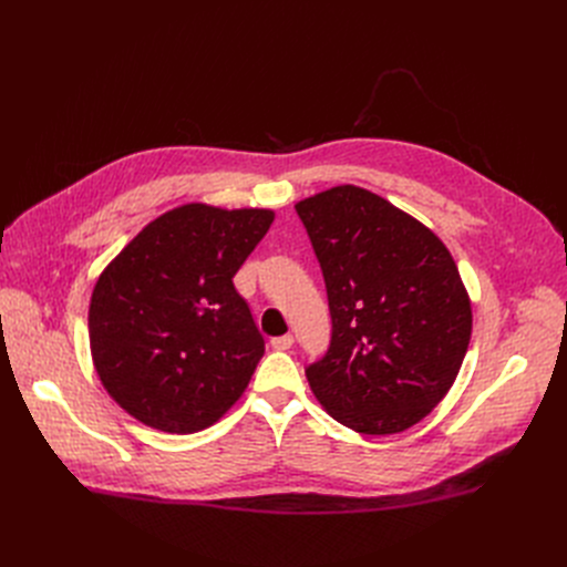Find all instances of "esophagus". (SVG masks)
<instances>
[{
  "label": "esophagus",
  "mask_w": 567,
  "mask_h": 567,
  "mask_svg": "<svg viewBox=\"0 0 567 567\" xmlns=\"http://www.w3.org/2000/svg\"><path fill=\"white\" fill-rule=\"evenodd\" d=\"M291 344H293V336H289V333L271 340V347L278 349V351H287V349H291Z\"/></svg>",
  "instance_id": "esophagus-1"
}]
</instances>
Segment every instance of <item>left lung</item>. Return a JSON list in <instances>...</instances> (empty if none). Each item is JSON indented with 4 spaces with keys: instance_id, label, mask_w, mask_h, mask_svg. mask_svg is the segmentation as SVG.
Segmentation results:
<instances>
[{
    "instance_id": "8db88e82",
    "label": "left lung",
    "mask_w": 567,
    "mask_h": 567,
    "mask_svg": "<svg viewBox=\"0 0 567 567\" xmlns=\"http://www.w3.org/2000/svg\"><path fill=\"white\" fill-rule=\"evenodd\" d=\"M319 259L331 347L306 377L344 427L385 436L445 398L471 340V299L457 264L421 220L359 186L296 204Z\"/></svg>"
}]
</instances>
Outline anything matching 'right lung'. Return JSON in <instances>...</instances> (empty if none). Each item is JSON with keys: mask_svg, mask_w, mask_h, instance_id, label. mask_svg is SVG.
Returning a JSON list of instances; mask_svg holds the SVG:
<instances>
[{"mask_svg": "<svg viewBox=\"0 0 567 567\" xmlns=\"http://www.w3.org/2000/svg\"><path fill=\"white\" fill-rule=\"evenodd\" d=\"M271 208L176 206L96 280L89 347L110 398L140 423L193 434L218 423L264 355L231 278L271 227Z\"/></svg>", "mask_w": 567, "mask_h": 567, "instance_id": "1", "label": "right lung"}]
</instances>
